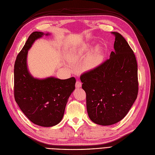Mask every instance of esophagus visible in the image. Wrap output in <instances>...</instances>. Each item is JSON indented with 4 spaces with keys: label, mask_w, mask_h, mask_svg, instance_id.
<instances>
[{
    "label": "esophagus",
    "mask_w": 155,
    "mask_h": 155,
    "mask_svg": "<svg viewBox=\"0 0 155 155\" xmlns=\"http://www.w3.org/2000/svg\"><path fill=\"white\" fill-rule=\"evenodd\" d=\"M81 86H82V83L79 81H77V82H76V84H75L76 88H80V87H81Z\"/></svg>",
    "instance_id": "1"
}]
</instances>
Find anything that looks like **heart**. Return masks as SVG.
I'll return each mask as SVG.
<instances>
[{"mask_svg":"<svg viewBox=\"0 0 155 155\" xmlns=\"http://www.w3.org/2000/svg\"><path fill=\"white\" fill-rule=\"evenodd\" d=\"M88 50H89V47L88 46L83 47L76 52L75 57L78 58L83 57L88 53ZM102 59H103L102 48L100 47H97L95 49L93 53L90 55L87 59L86 62H85V67L87 68H93L101 63Z\"/></svg>","mask_w":155,"mask_h":155,"instance_id":"obj_1","label":"heart"}]
</instances>
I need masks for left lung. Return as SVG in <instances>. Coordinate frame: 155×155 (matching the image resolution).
Listing matches in <instances>:
<instances>
[{
	"instance_id": "8db88e82",
	"label": "left lung",
	"mask_w": 155,
	"mask_h": 155,
	"mask_svg": "<svg viewBox=\"0 0 155 155\" xmlns=\"http://www.w3.org/2000/svg\"><path fill=\"white\" fill-rule=\"evenodd\" d=\"M115 37L110 58L81 75L88 117L97 124L111 125L126 116L139 91L135 55L120 33Z\"/></svg>"
}]
</instances>
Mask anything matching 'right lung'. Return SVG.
Here are the masks:
<instances>
[{"label": "right lung", "mask_w": 155, "mask_h": 155, "mask_svg": "<svg viewBox=\"0 0 155 155\" xmlns=\"http://www.w3.org/2000/svg\"><path fill=\"white\" fill-rule=\"evenodd\" d=\"M43 35L42 32H32L16 57L14 96L19 108L32 123L48 127L61 121L68 98L75 88L76 79L74 77L64 80L49 77L40 80L29 73L27 66L28 50L36 39Z\"/></svg>", "instance_id": "add662e5"}]
</instances>
